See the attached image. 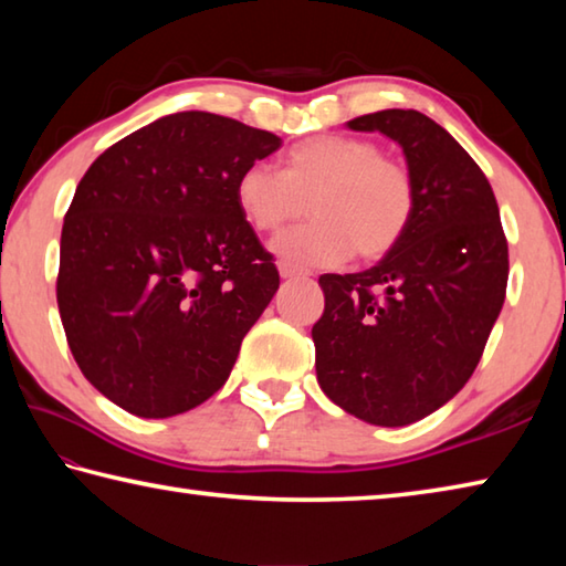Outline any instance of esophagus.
<instances>
[{"label": "esophagus", "instance_id": "34e87169", "mask_svg": "<svg viewBox=\"0 0 566 566\" xmlns=\"http://www.w3.org/2000/svg\"><path fill=\"white\" fill-rule=\"evenodd\" d=\"M280 274L282 280H300V276H306L304 270H300V266H294L290 262H280Z\"/></svg>", "mask_w": 566, "mask_h": 566}]
</instances>
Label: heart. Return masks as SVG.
I'll return each mask as SVG.
<instances>
[{
  "instance_id": "1",
  "label": "heart",
  "mask_w": 566,
  "mask_h": 566,
  "mask_svg": "<svg viewBox=\"0 0 566 566\" xmlns=\"http://www.w3.org/2000/svg\"><path fill=\"white\" fill-rule=\"evenodd\" d=\"M237 207L256 232H276L300 219L272 249L304 266H337L352 252L379 260L395 249L415 214V181L377 145L342 134L304 139L284 155L282 171L254 161L234 185Z\"/></svg>"
}]
</instances>
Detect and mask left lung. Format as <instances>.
I'll use <instances>...</instances> for the list:
<instances>
[{
  "label": "left lung",
  "instance_id": "left-lung-1",
  "mask_svg": "<svg viewBox=\"0 0 566 566\" xmlns=\"http://www.w3.org/2000/svg\"><path fill=\"white\" fill-rule=\"evenodd\" d=\"M347 127L401 147L415 214L375 266L319 276L314 364L334 405L369 424L405 427L447 405L472 377L502 312L510 252L484 171L434 119L385 109Z\"/></svg>",
  "mask_w": 566,
  "mask_h": 566
}]
</instances>
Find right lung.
Masks as SVG:
<instances>
[{
    "label": "right lung",
    "mask_w": 566,
    "mask_h": 566,
    "mask_svg": "<svg viewBox=\"0 0 566 566\" xmlns=\"http://www.w3.org/2000/svg\"><path fill=\"white\" fill-rule=\"evenodd\" d=\"M272 132L177 112L119 139L64 217L56 304L90 385L129 415L202 405L232 371L280 272L237 207L242 169Z\"/></svg>",
    "instance_id": "right-lung-1"
}]
</instances>
